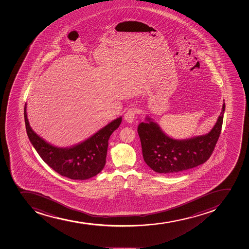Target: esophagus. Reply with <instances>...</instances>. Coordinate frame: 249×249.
Wrapping results in <instances>:
<instances>
[{"mask_svg": "<svg viewBox=\"0 0 249 249\" xmlns=\"http://www.w3.org/2000/svg\"><path fill=\"white\" fill-rule=\"evenodd\" d=\"M135 114H136V109L135 108H130V109H128L125 115H124L125 121L128 124H132L134 120H135Z\"/></svg>", "mask_w": 249, "mask_h": 249, "instance_id": "obj_1", "label": "esophagus"}]
</instances>
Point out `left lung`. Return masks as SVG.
<instances>
[{"label":"left lung","mask_w":249,"mask_h":249,"mask_svg":"<svg viewBox=\"0 0 249 249\" xmlns=\"http://www.w3.org/2000/svg\"><path fill=\"white\" fill-rule=\"evenodd\" d=\"M225 103L215 125L206 135L175 140L163 132L149 117L138 126L145 163L156 173L176 174L204 163L210 158L223 125Z\"/></svg>","instance_id":"8db88e82"}]
</instances>
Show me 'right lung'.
I'll list each match as a JSON object with an SVG mask.
<instances>
[{
	"label": "right lung",
	"instance_id": "right-lung-1",
	"mask_svg": "<svg viewBox=\"0 0 249 249\" xmlns=\"http://www.w3.org/2000/svg\"><path fill=\"white\" fill-rule=\"evenodd\" d=\"M24 118L29 140L41 158L56 173L72 180L89 179L103 169L109 137L122 122L119 117L83 142L70 147H58L46 142L32 130L27 119L26 104Z\"/></svg>",
	"mask_w": 249,
	"mask_h": 249
}]
</instances>
